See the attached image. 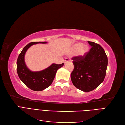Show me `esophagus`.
I'll list each match as a JSON object with an SVG mask.
<instances>
[{
  "label": "esophagus",
  "instance_id": "obj_1",
  "mask_svg": "<svg viewBox=\"0 0 125 125\" xmlns=\"http://www.w3.org/2000/svg\"><path fill=\"white\" fill-rule=\"evenodd\" d=\"M70 61H71V59L70 58H66L65 60V63H66V62H70Z\"/></svg>",
  "mask_w": 125,
  "mask_h": 125
}]
</instances>
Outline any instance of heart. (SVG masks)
Segmentation results:
<instances>
[{
	"instance_id": "b5f03b06",
	"label": "heart",
	"mask_w": 125,
	"mask_h": 125,
	"mask_svg": "<svg viewBox=\"0 0 125 125\" xmlns=\"http://www.w3.org/2000/svg\"><path fill=\"white\" fill-rule=\"evenodd\" d=\"M83 47L82 44H81V43L77 44L76 45H75L74 46L73 50L75 52H78L80 50V52H79V55L83 56V55H84V54H85L86 52L87 51H88V47L87 46H84L83 47Z\"/></svg>"
}]
</instances>
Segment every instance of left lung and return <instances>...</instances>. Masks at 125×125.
<instances>
[{
	"label": "left lung",
	"instance_id": "8db88e82",
	"mask_svg": "<svg viewBox=\"0 0 125 125\" xmlns=\"http://www.w3.org/2000/svg\"><path fill=\"white\" fill-rule=\"evenodd\" d=\"M90 51L83 56L72 58L74 69L71 73L73 84L79 90L89 92L97 88L104 80L108 59L101 45L88 41Z\"/></svg>",
	"mask_w": 125,
	"mask_h": 125
}]
</instances>
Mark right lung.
I'll use <instances>...</instances> for the list:
<instances>
[{"mask_svg":"<svg viewBox=\"0 0 125 125\" xmlns=\"http://www.w3.org/2000/svg\"><path fill=\"white\" fill-rule=\"evenodd\" d=\"M39 43L46 44L47 42H34L28 44L20 52L17 61V70L20 79L29 88L36 91L44 90L50 86L54 80L57 71L64 65V63L59 65L52 63L43 70H30L25 63V52L30 47Z\"/></svg>","mask_w":125,"mask_h":125,"instance_id":"right-lung-1","label":"right lung"}]
</instances>
